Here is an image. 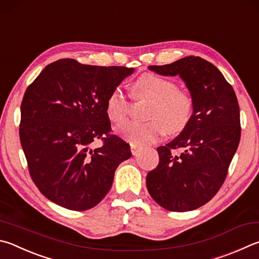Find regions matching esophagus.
Segmentation results:
<instances>
[{
	"label": "esophagus",
	"mask_w": 259,
	"mask_h": 259,
	"mask_svg": "<svg viewBox=\"0 0 259 259\" xmlns=\"http://www.w3.org/2000/svg\"><path fill=\"white\" fill-rule=\"evenodd\" d=\"M143 150V147H140V146H136V145H131V153H133L134 156L136 155H138L140 152Z\"/></svg>",
	"instance_id": "esophagus-1"
}]
</instances>
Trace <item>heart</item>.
I'll return each instance as SVG.
<instances>
[{"instance_id": "b5f03b06", "label": "heart", "mask_w": 259, "mask_h": 259, "mask_svg": "<svg viewBox=\"0 0 259 259\" xmlns=\"http://www.w3.org/2000/svg\"><path fill=\"white\" fill-rule=\"evenodd\" d=\"M136 94L153 102L148 121H128L116 126L122 138L136 146L156 142L166 133L176 135L185 130L194 115V101L189 94L179 91V86L170 79L156 74L145 73L134 83ZM129 101L120 87L112 89L106 97L105 110L109 119L122 122L129 113Z\"/></svg>"}]
</instances>
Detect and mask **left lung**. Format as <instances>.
<instances>
[{
  "label": "left lung",
  "mask_w": 259,
  "mask_h": 259,
  "mask_svg": "<svg viewBox=\"0 0 259 259\" xmlns=\"http://www.w3.org/2000/svg\"><path fill=\"white\" fill-rule=\"evenodd\" d=\"M148 69L162 76L180 77L195 107L187 128L157 147L159 163L147 175L146 186L163 208L194 210L218 194L240 142L236 93L220 70L199 56Z\"/></svg>",
  "instance_id": "1"
}]
</instances>
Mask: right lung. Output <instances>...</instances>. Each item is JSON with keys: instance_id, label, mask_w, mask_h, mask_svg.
Segmentation results:
<instances>
[{"instance_id": "add662e5", "label": "right lung", "mask_w": 259, "mask_h": 259, "mask_svg": "<svg viewBox=\"0 0 259 259\" xmlns=\"http://www.w3.org/2000/svg\"><path fill=\"white\" fill-rule=\"evenodd\" d=\"M135 71L97 67L73 59L46 65L21 102L20 143L29 175L53 203L86 210L104 198L130 146L111 134L105 102ZM100 139L103 144L96 148Z\"/></svg>"}]
</instances>
